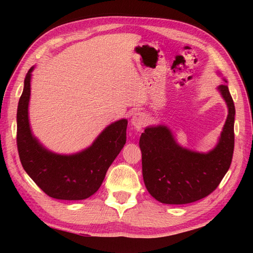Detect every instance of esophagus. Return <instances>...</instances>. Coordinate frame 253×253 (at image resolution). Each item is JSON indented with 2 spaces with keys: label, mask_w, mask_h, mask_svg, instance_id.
Masks as SVG:
<instances>
[{
  "label": "esophagus",
  "mask_w": 253,
  "mask_h": 253,
  "mask_svg": "<svg viewBox=\"0 0 253 253\" xmlns=\"http://www.w3.org/2000/svg\"><path fill=\"white\" fill-rule=\"evenodd\" d=\"M147 123V116L144 115L142 112H136L131 118V125L136 128V129H141L144 127Z\"/></svg>",
  "instance_id": "1"
}]
</instances>
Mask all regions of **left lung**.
<instances>
[{"mask_svg":"<svg viewBox=\"0 0 253 253\" xmlns=\"http://www.w3.org/2000/svg\"><path fill=\"white\" fill-rule=\"evenodd\" d=\"M228 106V116L219 142L209 153L181 148L165 126L148 127L141 133L142 176L148 191L166 204H187L208 197L216 189L232 164L235 105L227 84L218 87Z\"/></svg>","mask_w":253,"mask_h":253,"instance_id":"left-lung-1","label":"left lung"}]
</instances>
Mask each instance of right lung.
Returning <instances> with one entry per match:
<instances>
[{"label": "right lung", "mask_w": 253, "mask_h": 253, "mask_svg": "<svg viewBox=\"0 0 253 253\" xmlns=\"http://www.w3.org/2000/svg\"><path fill=\"white\" fill-rule=\"evenodd\" d=\"M25 78L17 109V150L26 173L47 196L60 200H84L98 191L107 169L126 143L127 121L111 124L92 146L74 155L47 151L31 135L28 121L30 77Z\"/></svg>", "instance_id": "right-lung-1"}]
</instances>
